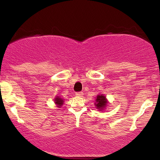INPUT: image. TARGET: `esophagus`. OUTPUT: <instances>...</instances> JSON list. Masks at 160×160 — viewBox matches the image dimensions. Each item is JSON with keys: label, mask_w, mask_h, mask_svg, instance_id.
Returning <instances> with one entry per match:
<instances>
[{"label": "esophagus", "mask_w": 160, "mask_h": 160, "mask_svg": "<svg viewBox=\"0 0 160 160\" xmlns=\"http://www.w3.org/2000/svg\"><path fill=\"white\" fill-rule=\"evenodd\" d=\"M83 95H84V94H83L82 92H76V95L77 96V97H82Z\"/></svg>", "instance_id": "esophagus-1"}]
</instances>
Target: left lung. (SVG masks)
Listing matches in <instances>:
<instances>
[{"label":"left lung","mask_w":160,"mask_h":160,"mask_svg":"<svg viewBox=\"0 0 160 160\" xmlns=\"http://www.w3.org/2000/svg\"><path fill=\"white\" fill-rule=\"evenodd\" d=\"M108 101L107 100L106 96L103 94H100V95H98L97 98L95 99V106L96 108L100 111H104L106 108V107L108 106Z\"/></svg>","instance_id":"obj_1"}]
</instances>
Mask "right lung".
Segmentation results:
<instances>
[{
    "instance_id": "obj_1",
    "label": "right lung",
    "mask_w": 160,
    "mask_h": 160,
    "mask_svg": "<svg viewBox=\"0 0 160 160\" xmlns=\"http://www.w3.org/2000/svg\"><path fill=\"white\" fill-rule=\"evenodd\" d=\"M54 103L57 105V106H58V108H60V107L63 105V103H64V100L62 99L60 96H56V97L54 98Z\"/></svg>"
}]
</instances>
